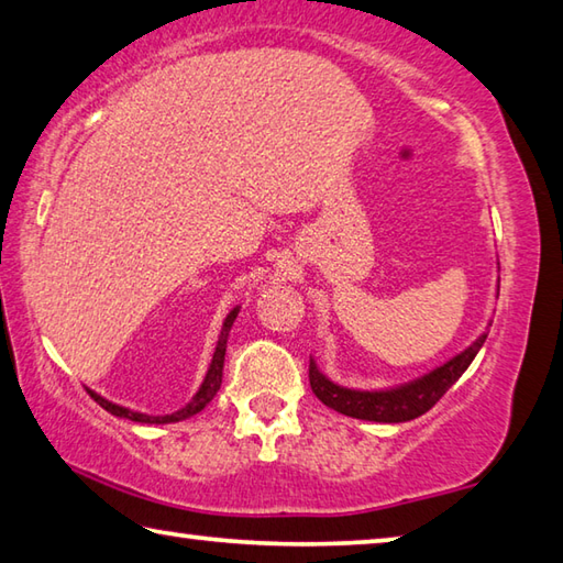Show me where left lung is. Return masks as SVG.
<instances>
[{
    "label": "left lung",
    "mask_w": 563,
    "mask_h": 563,
    "mask_svg": "<svg viewBox=\"0 0 563 563\" xmlns=\"http://www.w3.org/2000/svg\"><path fill=\"white\" fill-rule=\"evenodd\" d=\"M487 332L479 334L477 342L470 344L463 354L455 356V360L438 366L435 372L423 376V379L406 384L401 388H391V391H352V388H342L332 384L327 376H322L320 369H317V364L310 360L312 394L320 398L324 406H330L344 416L362 418V421H379V423L413 421V418L431 411V408L441 401L448 388L463 376L470 362H473L475 354L479 352V346L485 344Z\"/></svg>",
    "instance_id": "8db88e82"
}]
</instances>
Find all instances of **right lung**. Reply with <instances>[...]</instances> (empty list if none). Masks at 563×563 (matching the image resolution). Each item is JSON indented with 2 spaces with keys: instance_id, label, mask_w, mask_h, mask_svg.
Wrapping results in <instances>:
<instances>
[{
  "instance_id": "1",
  "label": "right lung",
  "mask_w": 563,
  "mask_h": 563,
  "mask_svg": "<svg viewBox=\"0 0 563 563\" xmlns=\"http://www.w3.org/2000/svg\"><path fill=\"white\" fill-rule=\"evenodd\" d=\"M236 314H239V308H236V310H231V312H229V317H227V322H223V330H221V334H219L217 352H213V360H211V366H209V374H207V379H203V384H201V388H199V394L194 396L187 406L179 408L177 413H169V416H145V413L130 411V408H122V406L110 404V401H106L103 396H98V394H93V391H88V394L93 396V401H96V404H100V406H103L108 413L118 416V418H130V421H137V423H177V421H184V418H191L194 413H199L201 408L207 406V404L211 401V398L217 396L219 388H221L223 356H227L229 330H231L233 320H236Z\"/></svg>"
}]
</instances>
